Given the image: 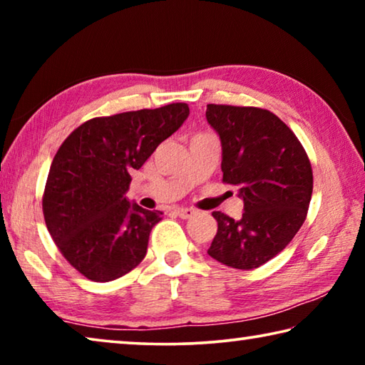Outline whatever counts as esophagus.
I'll return each mask as SVG.
<instances>
[{"mask_svg": "<svg viewBox=\"0 0 365 365\" xmlns=\"http://www.w3.org/2000/svg\"><path fill=\"white\" fill-rule=\"evenodd\" d=\"M175 214L182 219H191L196 214L193 207H175Z\"/></svg>", "mask_w": 365, "mask_h": 365, "instance_id": "obj_1", "label": "esophagus"}]
</instances>
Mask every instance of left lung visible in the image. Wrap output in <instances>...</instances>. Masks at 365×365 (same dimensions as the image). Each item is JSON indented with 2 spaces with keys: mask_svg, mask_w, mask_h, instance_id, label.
<instances>
[{
  "mask_svg": "<svg viewBox=\"0 0 365 365\" xmlns=\"http://www.w3.org/2000/svg\"><path fill=\"white\" fill-rule=\"evenodd\" d=\"M206 119L220 137L222 172L240 188L242 219L214 211L207 255L233 269L251 270L275 257L304 224L312 196V168L285 122L267 109L207 104Z\"/></svg>",
  "mask_w": 365,
  "mask_h": 365,
  "instance_id": "1",
  "label": "left lung"
}]
</instances>
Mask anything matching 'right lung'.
I'll return each mask as SVG.
<instances>
[{
	"instance_id": "obj_1",
	"label": "right lung",
	"mask_w": 365,
	"mask_h": 365,
	"mask_svg": "<svg viewBox=\"0 0 365 365\" xmlns=\"http://www.w3.org/2000/svg\"><path fill=\"white\" fill-rule=\"evenodd\" d=\"M187 103L95 117L77 127L49 168L43 214L67 262L93 282H110L143 261L160 211L130 202L133 170L187 120Z\"/></svg>"
}]
</instances>
